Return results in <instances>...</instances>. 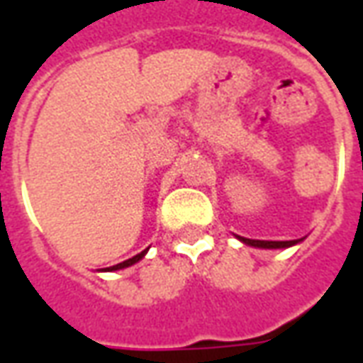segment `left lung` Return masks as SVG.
<instances>
[{"instance_id":"left-lung-1","label":"left lung","mask_w":363,"mask_h":363,"mask_svg":"<svg viewBox=\"0 0 363 363\" xmlns=\"http://www.w3.org/2000/svg\"><path fill=\"white\" fill-rule=\"evenodd\" d=\"M245 245H251V247H259V249H286L291 245L299 243L301 239L296 241H259V239H247V237H239Z\"/></svg>"}]
</instances>
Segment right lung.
<instances>
[{
    "mask_svg": "<svg viewBox=\"0 0 363 363\" xmlns=\"http://www.w3.org/2000/svg\"><path fill=\"white\" fill-rule=\"evenodd\" d=\"M145 252H147V251H142V252H140V255H135V257H132V259L124 260V262H120V264H114V267L106 268V270H111V272H112V270H120V268L132 267V264H135L138 260H142V259H143V255H145Z\"/></svg>",
    "mask_w": 363,
    "mask_h": 363,
    "instance_id": "right-lung-1",
    "label": "right lung"
}]
</instances>
